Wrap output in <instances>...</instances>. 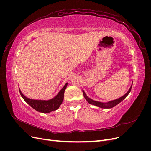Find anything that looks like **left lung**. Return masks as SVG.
I'll list each match as a JSON object with an SVG mask.
<instances>
[{
    "label": "left lung",
    "instance_id": "obj_1",
    "mask_svg": "<svg viewBox=\"0 0 151 151\" xmlns=\"http://www.w3.org/2000/svg\"><path fill=\"white\" fill-rule=\"evenodd\" d=\"M132 85L131 86L129 90V91H128V92L125 95H123V96H122L121 98H118L117 99L113 100V101H109L108 103H101V102L94 101V100L91 99H90L89 98H88V96H87V95L86 94V93H84V91H83V94H84V96L85 99L87 100V101H88L89 104L95 105V106H97L98 107L102 108H113V107H114L115 106H116V105L118 104V103H120L122 101H123V100L127 96L128 94H129L130 93V92L131 89H132Z\"/></svg>",
    "mask_w": 151,
    "mask_h": 151
}]
</instances>
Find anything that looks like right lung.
Returning <instances> with one entry per match:
<instances>
[{"label": "right lung", "mask_w": 151, "mask_h": 151, "mask_svg": "<svg viewBox=\"0 0 151 151\" xmlns=\"http://www.w3.org/2000/svg\"><path fill=\"white\" fill-rule=\"evenodd\" d=\"M67 86V83H66L65 85L63 86V88L60 90V92L58 93L55 97L53 99L48 100V101H45V100H35L26 98L22 94L20 89L19 93L24 101L30 106L35 109V110L41 113H50L56 110L60 106V104L63 101V96H64L63 94H64Z\"/></svg>", "instance_id": "add662e5"}]
</instances>
